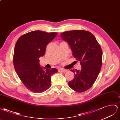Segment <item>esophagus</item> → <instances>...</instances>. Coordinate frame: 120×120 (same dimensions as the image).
Instances as JSON below:
<instances>
[{"label":"esophagus","instance_id":"esophagus-1","mask_svg":"<svg viewBox=\"0 0 120 120\" xmlns=\"http://www.w3.org/2000/svg\"><path fill=\"white\" fill-rule=\"evenodd\" d=\"M58 72H66L67 71V70L65 69H62V68H59V69H58Z\"/></svg>","mask_w":120,"mask_h":120}]
</instances>
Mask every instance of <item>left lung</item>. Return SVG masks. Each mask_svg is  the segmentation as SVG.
<instances>
[{"label":"left lung","mask_w":120,"mask_h":120,"mask_svg":"<svg viewBox=\"0 0 120 120\" xmlns=\"http://www.w3.org/2000/svg\"><path fill=\"white\" fill-rule=\"evenodd\" d=\"M69 44L72 55L80 61V70H70L74 78L69 81V87L75 91L82 92L93 85L101 69L102 52L95 37L90 32L73 30L61 34Z\"/></svg>","instance_id":"8db88e82"}]
</instances>
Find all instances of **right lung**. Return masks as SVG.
<instances>
[{"mask_svg": "<svg viewBox=\"0 0 120 120\" xmlns=\"http://www.w3.org/2000/svg\"><path fill=\"white\" fill-rule=\"evenodd\" d=\"M57 35L35 30L22 36L15 44L13 62L15 69L25 86L35 93H41L51 86V76L56 68L41 67L39 58L45 53L46 47Z\"/></svg>", "mask_w": 120, "mask_h": 120, "instance_id": "add662e5", "label": "right lung"}]
</instances>
